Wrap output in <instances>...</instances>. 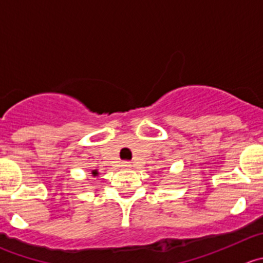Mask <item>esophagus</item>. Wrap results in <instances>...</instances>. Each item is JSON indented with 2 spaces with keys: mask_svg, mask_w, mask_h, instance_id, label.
<instances>
[{
  "mask_svg": "<svg viewBox=\"0 0 263 263\" xmlns=\"http://www.w3.org/2000/svg\"><path fill=\"white\" fill-rule=\"evenodd\" d=\"M122 167L123 168H131L132 167V163L128 162V160H126V162H122Z\"/></svg>",
  "mask_w": 263,
  "mask_h": 263,
  "instance_id": "obj_1",
  "label": "esophagus"
}]
</instances>
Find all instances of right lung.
<instances>
[{
	"mask_svg": "<svg viewBox=\"0 0 263 263\" xmlns=\"http://www.w3.org/2000/svg\"><path fill=\"white\" fill-rule=\"evenodd\" d=\"M92 175H93V176H96V175H99V173H98V171H92Z\"/></svg>",
	"mask_w": 263,
	"mask_h": 263,
	"instance_id": "right-lung-1",
	"label": "right lung"
}]
</instances>
